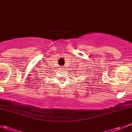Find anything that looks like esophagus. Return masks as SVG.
Segmentation results:
<instances>
[{
  "label": "esophagus",
  "instance_id": "esophagus-1",
  "mask_svg": "<svg viewBox=\"0 0 132 132\" xmlns=\"http://www.w3.org/2000/svg\"><path fill=\"white\" fill-rule=\"evenodd\" d=\"M61 70H64V66H61Z\"/></svg>",
  "mask_w": 132,
  "mask_h": 132
}]
</instances>
